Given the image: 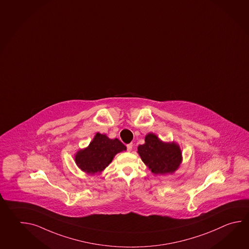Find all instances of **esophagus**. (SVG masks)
<instances>
[{
	"instance_id": "34e87169",
	"label": "esophagus",
	"mask_w": 249,
	"mask_h": 249,
	"mask_svg": "<svg viewBox=\"0 0 249 249\" xmlns=\"http://www.w3.org/2000/svg\"><path fill=\"white\" fill-rule=\"evenodd\" d=\"M132 147H133L132 143H128V144H127V151H128V152H130V151H131V150H132Z\"/></svg>"
}]
</instances>
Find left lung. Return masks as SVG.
I'll use <instances>...</instances> for the list:
<instances>
[{
  "mask_svg": "<svg viewBox=\"0 0 249 249\" xmlns=\"http://www.w3.org/2000/svg\"><path fill=\"white\" fill-rule=\"evenodd\" d=\"M144 141L137 147V152L153 174H172L179 168L182 152L178 143L162 142L152 133L146 135Z\"/></svg>",
  "mask_w": 249,
  "mask_h": 249,
  "instance_id": "1",
  "label": "left lung"
}]
</instances>
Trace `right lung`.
I'll return each mask as SVG.
<instances>
[{"mask_svg": "<svg viewBox=\"0 0 249 249\" xmlns=\"http://www.w3.org/2000/svg\"><path fill=\"white\" fill-rule=\"evenodd\" d=\"M126 150L119 139H110L106 135L97 133L88 147L77 152L75 162L83 172L99 174L112 162L117 153Z\"/></svg>", "mask_w": 249, "mask_h": 249, "instance_id": "add662e5", "label": "right lung"}]
</instances>
